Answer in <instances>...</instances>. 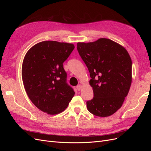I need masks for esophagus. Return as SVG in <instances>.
Wrapping results in <instances>:
<instances>
[{
	"label": "esophagus",
	"mask_w": 151,
	"mask_h": 151,
	"mask_svg": "<svg viewBox=\"0 0 151 151\" xmlns=\"http://www.w3.org/2000/svg\"><path fill=\"white\" fill-rule=\"evenodd\" d=\"M82 87H83V86H82L81 84H79V85H77V87H76V88H77V91H81V89H82Z\"/></svg>",
	"instance_id": "obj_1"
}]
</instances>
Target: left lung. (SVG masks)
Listing matches in <instances>:
<instances>
[{"label":"left lung","instance_id":"obj_1","mask_svg":"<svg viewBox=\"0 0 151 151\" xmlns=\"http://www.w3.org/2000/svg\"><path fill=\"white\" fill-rule=\"evenodd\" d=\"M90 73L94 97L86 102L93 115L106 117L122 106L132 83V60L127 50L113 41L100 38L77 44Z\"/></svg>","mask_w":151,"mask_h":151}]
</instances>
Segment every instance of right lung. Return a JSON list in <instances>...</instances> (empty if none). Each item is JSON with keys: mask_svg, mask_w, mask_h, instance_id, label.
<instances>
[{"mask_svg": "<svg viewBox=\"0 0 151 151\" xmlns=\"http://www.w3.org/2000/svg\"><path fill=\"white\" fill-rule=\"evenodd\" d=\"M74 48L72 43L44 41L26 53L22 65V82L31 102L41 111L50 115L60 113L74 96L63 66Z\"/></svg>", "mask_w": 151, "mask_h": 151, "instance_id": "1", "label": "right lung"}]
</instances>
